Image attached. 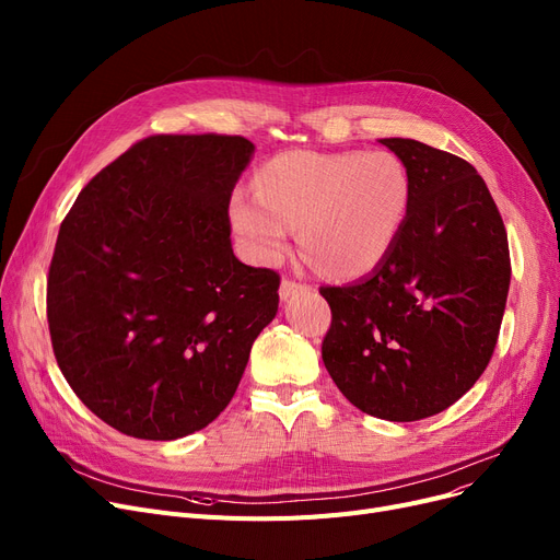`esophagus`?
I'll return each mask as SVG.
<instances>
[{"mask_svg":"<svg viewBox=\"0 0 560 560\" xmlns=\"http://www.w3.org/2000/svg\"><path fill=\"white\" fill-rule=\"evenodd\" d=\"M306 288H308L306 283L292 281V279H283V281H281V285H279V295H281V300H288V298L298 295V292H302V290H306Z\"/></svg>","mask_w":560,"mask_h":560,"instance_id":"34e87169","label":"esophagus"}]
</instances>
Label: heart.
Listing matches in <instances>:
<instances>
[{
  "label": "heart",
  "instance_id": "b5f03b06",
  "mask_svg": "<svg viewBox=\"0 0 560 560\" xmlns=\"http://www.w3.org/2000/svg\"><path fill=\"white\" fill-rule=\"evenodd\" d=\"M254 190L231 197V224L265 265L283 258L298 226L304 258L331 279H363L401 241L413 184L390 152H285L265 163Z\"/></svg>",
  "mask_w": 560,
  "mask_h": 560
}]
</instances>
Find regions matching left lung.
Here are the masks:
<instances>
[{
    "instance_id": "1",
    "label": "left lung",
    "mask_w": 560,
    "mask_h": 560,
    "mask_svg": "<svg viewBox=\"0 0 560 560\" xmlns=\"http://www.w3.org/2000/svg\"><path fill=\"white\" fill-rule=\"evenodd\" d=\"M413 184L395 252L370 277L319 288L331 306L322 361L363 413L416 422L477 384L509 298V238L467 161L410 138H381Z\"/></svg>"
}]
</instances>
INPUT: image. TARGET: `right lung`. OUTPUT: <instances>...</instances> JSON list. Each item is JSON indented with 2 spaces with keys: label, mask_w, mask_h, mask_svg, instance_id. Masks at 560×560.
I'll use <instances>...</instances> for the list:
<instances>
[{
  "label": "right lung",
  "mask_w": 560,
  "mask_h": 560,
  "mask_svg": "<svg viewBox=\"0 0 560 560\" xmlns=\"http://www.w3.org/2000/svg\"><path fill=\"white\" fill-rule=\"evenodd\" d=\"M252 154L243 136H150L66 215L47 277L51 347L108 427L184 438L238 388L281 283L231 249L229 201Z\"/></svg>",
  "instance_id": "right-lung-1"
}]
</instances>
